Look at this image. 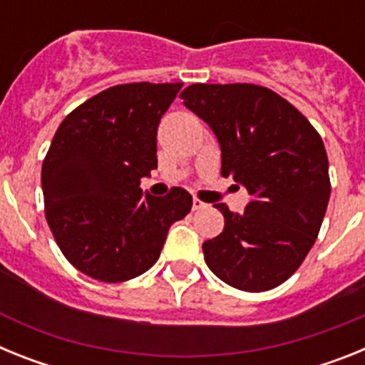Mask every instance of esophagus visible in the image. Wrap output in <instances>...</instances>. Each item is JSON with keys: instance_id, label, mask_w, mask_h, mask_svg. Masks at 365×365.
<instances>
[{"instance_id": "1", "label": "esophagus", "mask_w": 365, "mask_h": 365, "mask_svg": "<svg viewBox=\"0 0 365 365\" xmlns=\"http://www.w3.org/2000/svg\"><path fill=\"white\" fill-rule=\"evenodd\" d=\"M192 208H193V210H202V208H206V205L201 201V199H193Z\"/></svg>"}]
</instances>
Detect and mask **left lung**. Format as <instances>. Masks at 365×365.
<instances>
[{"label": "left lung", "mask_w": 365, "mask_h": 365, "mask_svg": "<svg viewBox=\"0 0 365 365\" xmlns=\"http://www.w3.org/2000/svg\"><path fill=\"white\" fill-rule=\"evenodd\" d=\"M185 106L210 125L221 175L247 188L250 202L202 243L208 269L240 291L263 292L298 270L314 245L331 195L322 137L278 93L254 83H193Z\"/></svg>", "instance_id": "obj_1"}]
</instances>
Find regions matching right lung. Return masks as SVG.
<instances>
[{"label": "right lung", "mask_w": 365, "mask_h": 365, "mask_svg": "<svg viewBox=\"0 0 365 365\" xmlns=\"http://www.w3.org/2000/svg\"><path fill=\"white\" fill-rule=\"evenodd\" d=\"M182 83H122L71 111L41 166L45 219L74 269L98 282L137 278L159 259L170 227L192 210L172 188L143 195L157 168V128Z\"/></svg>", "instance_id": "obj_1"}]
</instances>
